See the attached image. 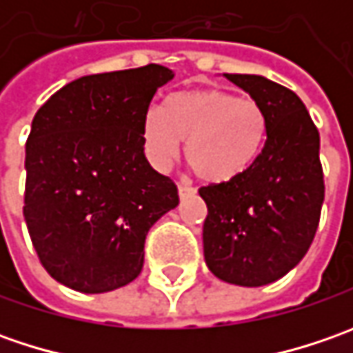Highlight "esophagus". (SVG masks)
Masks as SVG:
<instances>
[{
  "instance_id": "obj_1",
  "label": "esophagus",
  "mask_w": 353,
  "mask_h": 353,
  "mask_svg": "<svg viewBox=\"0 0 353 353\" xmlns=\"http://www.w3.org/2000/svg\"><path fill=\"white\" fill-rule=\"evenodd\" d=\"M196 190L192 188V186H188V184H179V196L186 198L190 196V194H194Z\"/></svg>"
}]
</instances>
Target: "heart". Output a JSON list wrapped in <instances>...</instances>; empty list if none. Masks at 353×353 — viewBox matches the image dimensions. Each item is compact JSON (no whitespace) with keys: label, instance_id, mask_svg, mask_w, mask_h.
<instances>
[{"label":"heart","instance_id":"b5f03b06","mask_svg":"<svg viewBox=\"0 0 353 353\" xmlns=\"http://www.w3.org/2000/svg\"><path fill=\"white\" fill-rule=\"evenodd\" d=\"M269 135L265 110L224 90L174 92L141 119L143 153L165 170L181 153L198 179L210 184L237 181L261 157Z\"/></svg>","mask_w":353,"mask_h":353}]
</instances>
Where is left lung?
I'll use <instances>...</instances> for the list:
<instances>
[{"label":"left lung","mask_w":353,"mask_h":353,"mask_svg":"<svg viewBox=\"0 0 353 353\" xmlns=\"http://www.w3.org/2000/svg\"><path fill=\"white\" fill-rule=\"evenodd\" d=\"M269 119L261 157L243 176L202 186V241L212 273L239 287L285 277L312 243L324 202L320 135L292 90L257 74H224Z\"/></svg>","instance_id":"obj_1"}]
</instances>
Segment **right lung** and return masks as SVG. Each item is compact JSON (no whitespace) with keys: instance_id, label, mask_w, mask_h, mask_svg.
Masks as SVG:
<instances>
[{"instance_id":"1","label":"right lung","mask_w":353,"mask_h":353,"mask_svg":"<svg viewBox=\"0 0 353 353\" xmlns=\"http://www.w3.org/2000/svg\"><path fill=\"white\" fill-rule=\"evenodd\" d=\"M174 78L161 64L82 76L41 105L25 145V222L48 275L110 292L141 273L145 237L179 206L145 159L141 119Z\"/></svg>"}]
</instances>
